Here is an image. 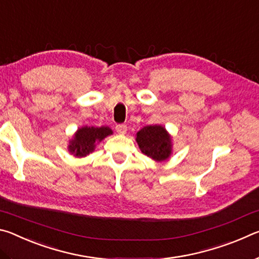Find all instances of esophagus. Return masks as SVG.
Listing matches in <instances>:
<instances>
[{"mask_svg":"<svg viewBox=\"0 0 259 259\" xmlns=\"http://www.w3.org/2000/svg\"><path fill=\"white\" fill-rule=\"evenodd\" d=\"M115 130L117 134L120 135H124L126 133V130H128V128H126L125 124H116L115 126Z\"/></svg>","mask_w":259,"mask_h":259,"instance_id":"obj_1","label":"esophagus"}]
</instances>
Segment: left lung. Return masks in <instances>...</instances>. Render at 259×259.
Masks as SVG:
<instances>
[{
  "mask_svg": "<svg viewBox=\"0 0 259 259\" xmlns=\"http://www.w3.org/2000/svg\"><path fill=\"white\" fill-rule=\"evenodd\" d=\"M137 140L143 154L156 161L168 159L171 153V140L161 125H147L138 131Z\"/></svg>",
  "mask_w": 259,
  "mask_h": 259,
  "instance_id": "obj_1",
  "label": "left lung"
}]
</instances>
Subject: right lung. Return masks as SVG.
Instances as JSON below:
<instances>
[{
	"label": "right lung",
	"instance_id": "1",
	"mask_svg": "<svg viewBox=\"0 0 259 259\" xmlns=\"http://www.w3.org/2000/svg\"><path fill=\"white\" fill-rule=\"evenodd\" d=\"M111 134L112 130L108 126H84L77 130L75 137L69 145V151L76 156H85L94 151L96 142H100Z\"/></svg>",
	"mask_w": 259,
	"mask_h": 259
}]
</instances>
